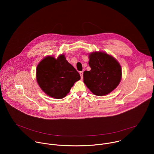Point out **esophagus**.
<instances>
[{"instance_id":"esophagus-1","label":"esophagus","mask_w":154,"mask_h":154,"mask_svg":"<svg viewBox=\"0 0 154 154\" xmlns=\"http://www.w3.org/2000/svg\"><path fill=\"white\" fill-rule=\"evenodd\" d=\"M79 74H80V75L81 79H83V71H80V72H79Z\"/></svg>"}]
</instances>
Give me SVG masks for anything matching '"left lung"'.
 <instances>
[{
    "mask_svg": "<svg viewBox=\"0 0 154 154\" xmlns=\"http://www.w3.org/2000/svg\"><path fill=\"white\" fill-rule=\"evenodd\" d=\"M90 71L83 72V82L94 95L103 96L112 92L119 85L122 78L119 63L113 56L104 52L89 54Z\"/></svg>",
    "mask_w": 154,
    "mask_h": 154,
    "instance_id": "8db88e82",
    "label": "left lung"
}]
</instances>
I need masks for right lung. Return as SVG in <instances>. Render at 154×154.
<instances>
[{"label": "right lung", "mask_w": 154, "mask_h": 154, "mask_svg": "<svg viewBox=\"0 0 154 154\" xmlns=\"http://www.w3.org/2000/svg\"><path fill=\"white\" fill-rule=\"evenodd\" d=\"M36 78L43 92L60 99L67 96L80 76L65 55L61 54L57 58L49 55L44 58L37 65Z\"/></svg>", "instance_id": "obj_1"}]
</instances>
